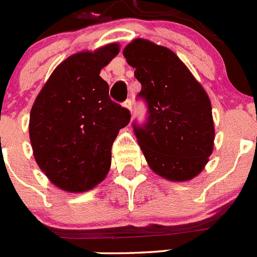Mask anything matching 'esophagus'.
Listing matches in <instances>:
<instances>
[{
	"mask_svg": "<svg viewBox=\"0 0 257 257\" xmlns=\"http://www.w3.org/2000/svg\"><path fill=\"white\" fill-rule=\"evenodd\" d=\"M123 105H124V108H127L128 110H131V108H133V104H131L130 99H127V100L123 103Z\"/></svg>",
	"mask_w": 257,
	"mask_h": 257,
	"instance_id": "34e87169",
	"label": "esophagus"
}]
</instances>
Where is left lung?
Here are the masks:
<instances>
[{
  "label": "left lung",
  "mask_w": 257,
  "mask_h": 257,
  "mask_svg": "<svg viewBox=\"0 0 257 257\" xmlns=\"http://www.w3.org/2000/svg\"><path fill=\"white\" fill-rule=\"evenodd\" d=\"M142 83L148 119L134 124L149 167L170 181H188L205 169L212 154L215 127L205 88L172 50L144 38L123 49Z\"/></svg>",
  "instance_id": "1"
}]
</instances>
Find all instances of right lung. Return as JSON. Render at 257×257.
I'll use <instances>...</instances> for the list:
<instances>
[{"instance_id":"add662e5","label":"right lung","mask_w":257,"mask_h":257,"mask_svg":"<svg viewBox=\"0 0 257 257\" xmlns=\"http://www.w3.org/2000/svg\"><path fill=\"white\" fill-rule=\"evenodd\" d=\"M119 52L109 44L61 61L36 97L29 117L33 156L55 187L82 193L105 179L112 145L130 122V112L113 103L100 70Z\"/></svg>"}]
</instances>
